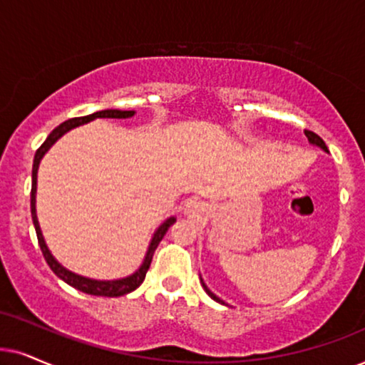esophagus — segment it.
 Wrapping results in <instances>:
<instances>
[{
	"label": "esophagus",
	"mask_w": 365,
	"mask_h": 365,
	"mask_svg": "<svg viewBox=\"0 0 365 365\" xmlns=\"http://www.w3.org/2000/svg\"><path fill=\"white\" fill-rule=\"evenodd\" d=\"M202 213H205V203L200 202V200L187 202L185 215H188V217H198V215H202Z\"/></svg>",
	"instance_id": "esophagus-1"
}]
</instances>
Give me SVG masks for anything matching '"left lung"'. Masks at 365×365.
Returning a JSON list of instances; mask_svg holds the SVG:
<instances>
[{"instance_id": "obj_1", "label": "left lung", "mask_w": 365, "mask_h": 365, "mask_svg": "<svg viewBox=\"0 0 365 365\" xmlns=\"http://www.w3.org/2000/svg\"><path fill=\"white\" fill-rule=\"evenodd\" d=\"M305 137H307V138H309V143H310V145H314V147H319L320 150H324V152H327V153H329V150H327V147H325L324 140H322V138H320V137H319V135H315L314 132H309V130H305ZM200 282H202V287H203V289H205V292L208 294V297H212L213 300H215V302H218V304H222V305H228V304H225V302H223V300H222L220 297H217V295H215V294H213V292H212V290L207 287V284H205V282H203V279H202V277H200Z\"/></svg>"}]
</instances>
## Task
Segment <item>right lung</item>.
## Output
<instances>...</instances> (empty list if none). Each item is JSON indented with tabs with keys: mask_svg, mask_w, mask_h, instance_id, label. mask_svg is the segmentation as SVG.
<instances>
[{
	"mask_svg": "<svg viewBox=\"0 0 365 365\" xmlns=\"http://www.w3.org/2000/svg\"><path fill=\"white\" fill-rule=\"evenodd\" d=\"M135 115V110H101V111H95V113L86 115V116H80V118H71L63 121L60 126H56L53 132L48 135V138L45 140V143L41 145L40 148L36 150L35 160H33V173H31V218H33V225H35L36 230V237H38V244H40V249L45 255L46 264L50 265V269L55 272V274L60 277L63 282H66L68 285L75 287L80 290V292L90 294V295H98V297H120V295L130 294L133 292L135 289H138L142 285V282L145 280V275L150 269V264H152L153 254L157 250V247L160 242H162L163 235L167 233L170 225H173L177 218L175 217H168L162 225H160L157 230H155L152 240H150L147 254L143 257L142 265L138 267L133 274L121 277V279H113V280H98V279H90V277H83L78 275L75 272L68 270L66 267H63L60 262H58L53 254L48 249L45 237H43L41 228H40V222H38V215H36V183H38V168H40V163L43 157H45L48 150H50L53 145H55L58 140H60L63 135L70 132V130L76 128V126L88 123V121L95 120V118H132Z\"/></svg>",
	"mask_w": 365,
	"mask_h": 365,
	"instance_id": "obj_1",
	"label": "right lung"
}]
</instances>
